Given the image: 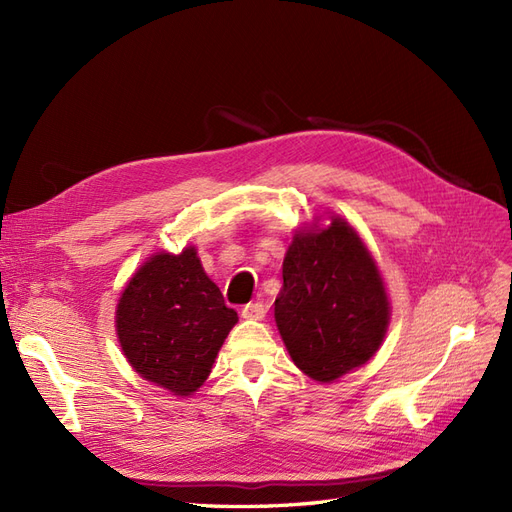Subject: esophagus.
<instances>
[{"mask_svg":"<svg viewBox=\"0 0 512 512\" xmlns=\"http://www.w3.org/2000/svg\"><path fill=\"white\" fill-rule=\"evenodd\" d=\"M265 314H267V307L262 305L260 301L247 303V305L241 309V316H243L245 320H262V318H265Z\"/></svg>","mask_w":512,"mask_h":512,"instance_id":"34e87169","label":"esophagus"}]
</instances>
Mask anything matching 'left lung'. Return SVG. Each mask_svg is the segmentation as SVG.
<instances>
[{
  "mask_svg": "<svg viewBox=\"0 0 512 512\" xmlns=\"http://www.w3.org/2000/svg\"><path fill=\"white\" fill-rule=\"evenodd\" d=\"M282 275L275 322L305 376L335 382L376 354L391 303L376 260L346 220L333 215L329 226L297 230Z\"/></svg>",
  "mask_w": 512,
  "mask_h": 512,
  "instance_id": "left-lung-1",
  "label": "left lung"
}]
</instances>
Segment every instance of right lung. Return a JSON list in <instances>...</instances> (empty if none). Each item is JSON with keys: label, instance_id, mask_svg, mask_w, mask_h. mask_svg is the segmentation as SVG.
<instances>
[{"label": "right lung", "instance_id": "right-lung-1", "mask_svg": "<svg viewBox=\"0 0 512 512\" xmlns=\"http://www.w3.org/2000/svg\"><path fill=\"white\" fill-rule=\"evenodd\" d=\"M237 320L192 245L177 256L153 254L115 312L121 350L136 374L179 397L203 386Z\"/></svg>", "mask_w": 512, "mask_h": 512}]
</instances>
